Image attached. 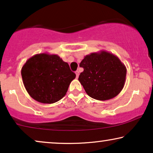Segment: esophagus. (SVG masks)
Segmentation results:
<instances>
[{"label":"esophagus","instance_id":"34e87169","mask_svg":"<svg viewBox=\"0 0 153 153\" xmlns=\"http://www.w3.org/2000/svg\"><path fill=\"white\" fill-rule=\"evenodd\" d=\"M75 74H76V78H78L79 77V72L78 70L77 71H76V72H75Z\"/></svg>","mask_w":153,"mask_h":153}]
</instances>
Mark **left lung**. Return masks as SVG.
<instances>
[{"label":"left lung","instance_id":"left-lung-1","mask_svg":"<svg viewBox=\"0 0 153 153\" xmlns=\"http://www.w3.org/2000/svg\"><path fill=\"white\" fill-rule=\"evenodd\" d=\"M79 66L83 72L79 76L88 95L105 101L118 95L125 83L127 69L120 60L110 52L100 51L86 55Z\"/></svg>","mask_w":153,"mask_h":153}]
</instances>
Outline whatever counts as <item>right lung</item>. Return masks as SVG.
<instances>
[{
    "label": "right lung",
    "mask_w": 153,
    "mask_h": 153,
    "mask_svg": "<svg viewBox=\"0 0 153 153\" xmlns=\"http://www.w3.org/2000/svg\"><path fill=\"white\" fill-rule=\"evenodd\" d=\"M22 76L25 88L33 99L53 104L66 95L76 74L58 55L42 53L27 60L22 68Z\"/></svg>",
    "instance_id": "right-lung-1"
}]
</instances>
